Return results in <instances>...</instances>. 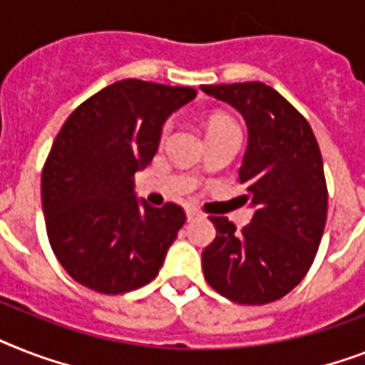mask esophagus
<instances>
[{
    "instance_id": "obj_1",
    "label": "esophagus",
    "mask_w": 365,
    "mask_h": 365,
    "mask_svg": "<svg viewBox=\"0 0 365 365\" xmlns=\"http://www.w3.org/2000/svg\"><path fill=\"white\" fill-rule=\"evenodd\" d=\"M185 213H187V221H192V219L200 217V212H198L197 208H187L185 210Z\"/></svg>"
}]
</instances>
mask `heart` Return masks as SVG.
<instances>
[{
  "label": "heart",
  "mask_w": 365,
  "mask_h": 365,
  "mask_svg": "<svg viewBox=\"0 0 365 365\" xmlns=\"http://www.w3.org/2000/svg\"><path fill=\"white\" fill-rule=\"evenodd\" d=\"M227 125H234L229 118H223V115H213L212 120L208 121V131H212V129H219V127H227ZM167 131H168V125L165 127V133Z\"/></svg>",
  "instance_id": "heart-1"
}]
</instances>
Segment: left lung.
<instances>
[{
  "label": "left lung",
  "mask_w": 365,
  "mask_h": 365,
  "mask_svg": "<svg viewBox=\"0 0 365 365\" xmlns=\"http://www.w3.org/2000/svg\"><path fill=\"white\" fill-rule=\"evenodd\" d=\"M200 90L238 110L247 125L240 183L253 208L240 232L227 217H210L215 240L202 251L204 277L229 300L269 304L304 279L321 244L328 212L321 150L306 118L262 82Z\"/></svg>",
  "instance_id": "left-lung-1"
}]
</instances>
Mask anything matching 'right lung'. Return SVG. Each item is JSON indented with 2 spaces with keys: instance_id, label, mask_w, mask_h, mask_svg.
Wrapping results in <instances>:
<instances>
[{
  "instance_id": "right-lung-1",
  "label": "right lung",
  "mask_w": 365,
  "mask_h": 365,
  "mask_svg": "<svg viewBox=\"0 0 365 365\" xmlns=\"http://www.w3.org/2000/svg\"><path fill=\"white\" fill-rule=\"evenodd\" d=\"M195 97L192 88L120 80L84 101L58 133L41 200L52 251L80 285L121 294L159 274L185 213L138 200L133 178L152 163L165 121Z\"/></svg>"
}]
</instances>
